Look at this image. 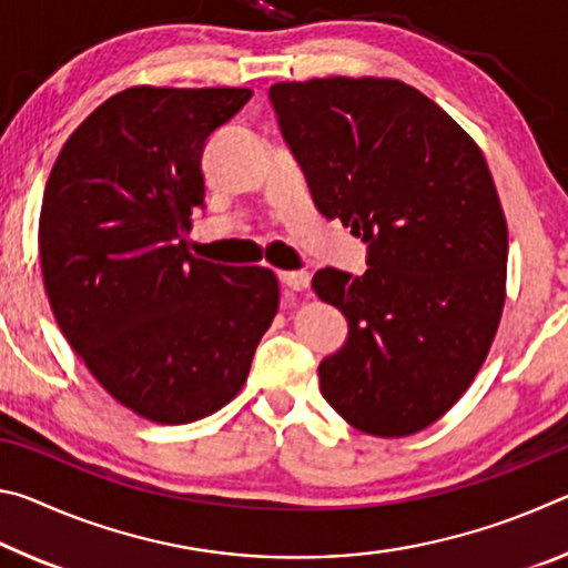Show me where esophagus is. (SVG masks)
<instances>
[{"label":"esophagus","instance_id":"esophagus-1","mask_svg":"<svg viewBox=\"0 0 568 568\" xmlns=\"http://www.w3.org/2000/svg\"><path fill=\"white\" fill-rule=\"evenodd\" d=\"M277 281H281V285L287 287V291H305L307 283H311V275L303 271H283L277 273Z\"/></svg>","mask_w":568,"mask_h":568}]
</instances>
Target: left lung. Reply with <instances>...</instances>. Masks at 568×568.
<instances>
[{
	"label": "left lung",
	"mask_w": 568,
	"mask_h": 568,
	"mask_svg": "<svg viewBox=\"0 0 568 568\" xmlns=\"http://www.w3.org/2000/svg\"><path fill=\"white\" fill-rule=\"evenodd\" d=\"M267 98L315 207L368 245L363 275L313 277L348 321L318 365L323 398L371 436L416 434L464 396L501 321L508 233L491 172L398 80L281 82Z\"/></svg>",
	"instance_id": "obj_1"
}]
</instances>
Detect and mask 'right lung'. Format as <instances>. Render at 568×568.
Returning a JSON list of instances; mask_svg holds the SVG:
<instances>
[{
    "label": "right lung",
    "instance_id": "right-lung-1",
    "mask_svg": "<svg viewBox=\"0 0 568 568\" xmlns=\"http://www.w3.org/2000/svg\"><path fill=\"white\" fill-rule=\"evenodd\" d=\"M250 98L124 90L72 132L47 180L40 257L54 318L102 388L148 420L223 408L275 318L273 271L187 253L203 150Z\"/></svg>",
    "mask_w": 568,
    "mask_h": 568
}]
</instances>
